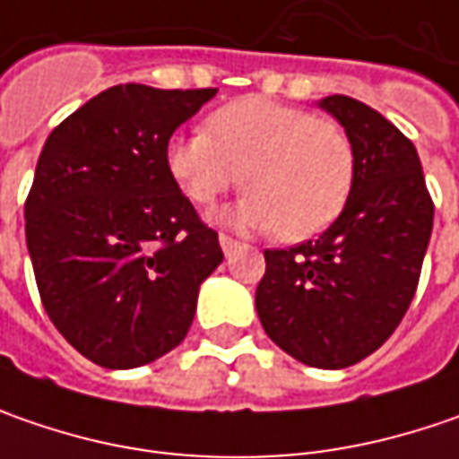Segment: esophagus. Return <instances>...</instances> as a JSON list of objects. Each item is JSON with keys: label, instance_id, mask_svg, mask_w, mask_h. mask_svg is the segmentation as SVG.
<instances>
[{"label": "esophagus", "instance_id": "1", "mask_svg": "<svg viewBox=\"0 0 459 459\" xmlns=\"http://www.w3.org/2000/svg\"><path fill=\"white\" fill-rule=\"evenodd\" d=\"M218 241H221V249H223V254H226V256H230L233 251L241 247V244H238L233 236H229V233H221V236H218Z\"/></svg>", "mask_w": 459, "mask_h": 459}]
</instances>
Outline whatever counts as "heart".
<instances>
[{
  "label": "heart",
  "mask_w": 459,
  "mask_h": 459,
  "mask_svg": "<svg viewBox=\"0 0 459 459\" xmlns=\"http://www.w3.org/2000/svg\"><path fill=\"white\" fill-rule=\"evenodd\" d=\"M208 133L174 135L167 169L195 205H212L241 182L247 195L223 218L282 241H306L344 212L357 153L326 117L267 97H241L205 120Z\"/></svg>",
  "instance_id": "obj_1"
}]
</instances>
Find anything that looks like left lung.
<instances>
[{"label":"left lung","instance_id":"obj_1","mask_svg":"<svg viewBox=\"0 0 459 459\" xmlns=\"http://www.w3.org/2000/svg\"><path fill=\"white\" fill-rule=\"evenodd\" d=\"M357 153L344 212L316 241L264 251L256 313L267 336L298 362L357 365L403 321L434 226L416 146L377 110L344 94L321 100Z\"/></svg>","mask_w":459,"mask_h":459}]
</instances>
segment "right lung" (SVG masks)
<instances>
[{
    "instance_id": "right-lung-1",
    "label": "right lung",
    "mask_w": 459,
    "mask_h": 459,
    "mask_svg": "<svg viewBox=\"0 0 459 459\" xmlns=\"http://www.w3.org/2000/svg\"><path fill=\"white\" fill-rule=\"evenodd\" d=\"M218 90L117 84L56 126L25 200L43 308L79 354L149 365L192 326L200 282L223 262L167 169L174 130Z\"/></svg>"
}]
</instances>
